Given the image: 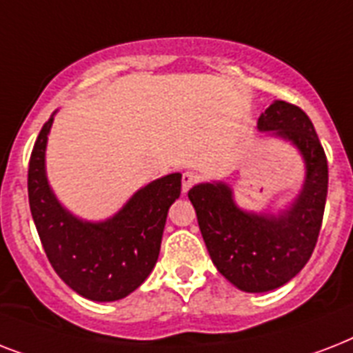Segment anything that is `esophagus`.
<instances>
[{
    "mask_svg": "<svg viewBox=\"0 0 353 353\" xmlns=\"http://www.w3.org/2000/svg\"><path fill=\"white\" fill-rule=\"evenodd\" d=\"M198 183V176L194 172H185L181 177V185H183V192H188L190 188Z\"/></svg>",
    "mask_w": 353,
    "mask_h": 353,
    "instance_id": "1",
    "label": "esophagus"
}]
</instances>
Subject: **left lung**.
<instances>
[{
    "label": "left lung",
    "mask_w": 353,
    "mask_h": 353,
    "mask_svg": "<svg viewBox=\"0 0 353 353\" xmlns=\"http://www.w3.org/2000/svg\"><path fill=\"white\" fill-rule=\"evenodd\" d=\"M258 130L290 141L306 165L302 190L288 209L279 216L241 210L225 183H201L188 190L216 269L247 293L276 290L306 265L328 194L326 154L301 108L274 101L258 119Z\"/></svg>",
    "instance_id": "1"
}]
</instances>
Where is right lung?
Listing matches in <instances>:
<instances>
[{
    "label": "right lung",
    "mask_w": 353,
    "mask_h": 353,
    "mask_svg": "<svg viewBox=\"0 0 353 353\" xmlns=\"http://www.w3.org/2000/svg\"><path fill=\"white\" fill-rule=\"evenodd\" d=\"M43 124L29 161V205L41 245L57 274L79 295L113 302L135 291L159 256L170 205L181 194V174L148 183L106 221L79 220L52 194L46 176Z\"/></svg>",
    "instance_id": "add662e5"
}]
</instances>
